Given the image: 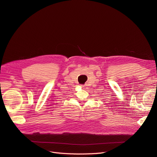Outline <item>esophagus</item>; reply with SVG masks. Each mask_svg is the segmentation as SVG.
<instances>
[{"mask_svg": "<svg viewBox=\"0 0 157 157\" xmlns=\"http://www.w3.org/2000/svg\"><path fill=\"white\" fill-rule=\"evenodd\" d=\"M82 87H83V86H82Z\"/></svg>", "mask_w": 157, "mask_h": 157, "instance_id": "34e87169", "label": "esophagus"}]
</instances>
